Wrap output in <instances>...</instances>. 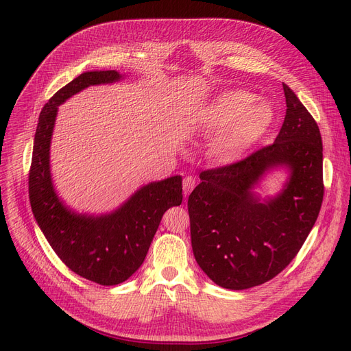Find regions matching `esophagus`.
Here are the masks:
<instances>
[{
  "label": "esophagus",
  "instance_id": "34e87169",
  "mask_svg": "<svg viewBox=\"0 0 351 351\" xmlns=\"http://www.w3.org/2000/svg\"><path fill=\"white\" fill-rule=\"evenodd\" d=\"M195 186H196V179L193 176H186L183 179V193H185V196H188Z\"/></svg>",
  "mask_w": 351,
  "mask_h": 351
}]
</instances>
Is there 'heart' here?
I'll list each match as a JSON object with an SVG mask.
<instances>
[{
  "mask_svg": "<svg viewBox=\"0 0 351 351\" xmlns=\"http://www.w3.org/2000/svg\"><path fill=\"white\" fill-rule=\"evenodd\" d=\"M254 100L250 92L232 89L219 94L204 114L208 132H220L215 139V152L226 160L236 159L267 132L273 122L269 104Z\"/></svg>",
  "mask_w": 351,
  "mask_h": 351,
  "instance_id": "obj_1",
  "label": "heart"
}]
</instances>
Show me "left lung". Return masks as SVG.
Returning <instances> with one entry per match:
<instances>
[{
  "label": "left lung",
  "mask_w": 351,
  "mask_h": 351,
  "mask_svg": "<svg viewBox=\"0 0 351 351\" xmlns=\"http://www.w3.org/2000/svg\"><path fill=\"white\" fill-rule=\"evenodd\" d=\"M283 90L287 109L274 142L242 160L204 171L188 199L195 259L225 289L259 286L285 270L322 208L320 129L286 84ZM276 165L289 168V182L280 195L262 202L251 189Z\"/></svg>",
  "instance_id": "8db88e82"
}]
</instances>
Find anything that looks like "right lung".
I'll return each instance as SVG.
<instances>
[{
	"label": "right lung",
	"instance_id": "1",
	"mask_svg": "<svg viewBox=\"0 0 351 351\" xmlns=\"http://www.w3.org/2000/svg\"><path fill=\"white\" fill-rule=\"evenodd\" d=\"M117 71L84 72L45 104L34 138L28 176L31 209L48 243L68 269L102 286H115L143 263L163 213L182 204V178L172 176L141 188L118 210L105 216L77 215L53 191L49 143L58 105L89 85L115 82Z\"/></svg>",
	"mask_w": 351,
	"mask_h": 351
}]
</instances>
